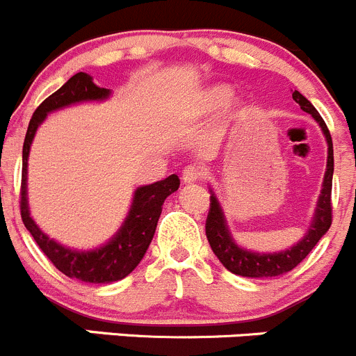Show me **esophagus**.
<instances>
[{"label":"esophagus","instance_id":"obj_1","mask_svg":"<svg viewBox=\"0 0 356 356\" xmlns=\"http://www.w3.org/2000/svg\"><path fill=\"white\" fill-rule=\"evenodd\" d=\"M202 178H204L202 170L197 166H186L185 170L181 171V179L185 183H195V181H200Z\"/></svg>","mask_w":356,"mask_h":356}]
</instances>
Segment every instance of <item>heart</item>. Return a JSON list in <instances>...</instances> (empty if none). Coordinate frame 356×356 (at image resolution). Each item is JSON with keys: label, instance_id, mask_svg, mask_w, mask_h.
Here are the masks:
<instances>
[{"label": "heart", "instance_id": "b5f03b06", "mask_svg": "<svg viewBox=\"0 0 356 356\" xmlns=\"http://www.w3.org/2000/svg\"><path fill=\"white\" fill-rule=\"evenodd\" d=\"M225 90H214L213 91V102L214 104H220V102L225 100Z\"/></svg>", "mask_w": 356, "mask_h": 356}]
</instances>
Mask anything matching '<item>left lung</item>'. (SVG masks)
Returning <instances> with one entry per match:
<instances>
[{
    "instance_id": "left-lung-1",
    "label": "left lung",
    "mask_w": 356,
    "mask_h": 356,
    "mask_svg": "<svg viewBox=\"0 0 356 356\" xmlns=\"http://www.w3.org/2000/svg\"><path fill=\"white\" fill-rule=\"evenodd\" d=\"M294 102L302 108L305 112L312 114L313 118L318 121V124L322 126V131L327 138V145H329V157H327V171L325 178H323V188L322 195H320L318 207H316L315 220H313L312 227H309L308 234L302 238L301 242L296 245H293L291 249L284 252H275V254H258V252H249L244 249L238 248L234 241H232L230 234H228V228L225 225L223 213H221V207L218 204L216 197L211 195L209 199V213H207L206 220V235L207 241H209L211 249H213L214 254L218 256L223 266L227 270H230L235 275L242 277H279L282 273L291 272L293 268H296L299 263L306 258V256L312 252V249L315 248L316 242L322 238V235L332 225V173H334V150H332V138H330V133L327 124L323 122L322 115L316 112V108L302 97L299 91H293Z\"/></svg>"
}]
</instances>
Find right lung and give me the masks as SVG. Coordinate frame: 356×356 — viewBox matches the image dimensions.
<instances>
[{
    "label": "right lung",
    "instance_id": "add662e5",
    "mask_svg": "<svg viewBox=\"0 0 356 356\" xmlns=\"http://www.w3.org/2000/svg\"><path fill=\"white\" fill-rule=\"evenodd\" d=\"M108 97L107 88H98L93 84L91 76L86 72H77L63 84L60 90L51 93L43 104L34 111L31 118L29 128H27L26 140H24L22 150V185H20V216L24 225L31 235L34 237L36 244L43 251V254L54 263V266L63 275L70 279L83 280L90 284H108L115 280L124 279L133 272L142 261L143 254L149 249L156 234L157 221L163 213V204L179 186V178L171 175L163 181H156L152 185L140 186L133 197V206L126 218L124 225L118 232L114 238L104 248L97 251L77 252L62 248L55 241L48 238L33 218L29 216L27 207V157H29L31 142L34 138L38 126L43 122L48 112L55 108L65 107V105L76 104L83 100H102Z\"/></svg>",
    "mask_w": 356,
    "mask_h": 356
}]
</instances>
